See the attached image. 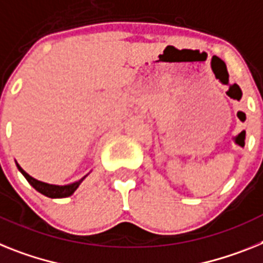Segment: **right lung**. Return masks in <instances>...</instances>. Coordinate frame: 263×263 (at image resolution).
I'll use <instances>...</instances> for the list:
<instances>
[{
    "instance_id": "1",
    "label": "right lung",
    "mask_w": 263,
    "mask_h": 263,
    "mask_svg": "<svg viewBox=\"0 0 263 263\" xmlns=\"http://www.w3.org/2000/svg\"><path fill=\"white\" fill-rule=\"evenodd\" d=\"M15 164H17V168L20 170V173L25 176L26 180L29 182V184L33 187V189H36L39 193L48 196V198H53V199H56V198H67V196H70L77 189H79L81 182H83V180L88 176L87 174V175H84L81 179L76 180V182L73 183H69V184H50V183H45V182H41V180L34 179L33 176H30L29 174L21 168V165H20L18 163L15 162Z\"/></svg>"
}]
</instances>
